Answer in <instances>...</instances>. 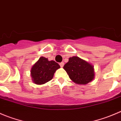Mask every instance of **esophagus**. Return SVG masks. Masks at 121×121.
Segmentation results:
<instances>
[{
  "label": "esophagus",
  "mask_w": 121,
  "mask_h": 121,
  "mask_svg": "<svg viewBox=\"0 0 121 121\" xmlns=\"http://www.w3.org/2000/svg\"><path fill=\"white\" fill-rule=\"evenodd\" d=\"M59 65H60L61 68H62V67H63V66H64V63H63V62H61V63H59Z\"/></svg>",
  "instance_id": "1"
}]
</instances>
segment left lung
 <instances>
[{
  "label": "left lung",
  "instance_id": "8db88e82",
  "mask_svg": "<svg viewBox=\"0 0 121 121\" xmlns=\"http://www.w3.org/2000/svg\"><path fill=\"white\" fill-rule=\"evenodd\" d=\"M69 77L76 84L86 85L95 77L94 66L78 56L69 58L63 66Z\"/></svg>",
  "mask_w": 121,
  "mask_h": 121
}]
</instances>
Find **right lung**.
<instances>
[{
  "mask_svg": "<svg viewBox=\"0 0 121 121\" xmlns=\"http://www.w3.org/2000/svg\"><path fill=\"white\" fill-rule=\"evenodd\" d=\"M60 67L54 60L40 57L31 68L30 75L32 81L36 85H42L51 81L55 72Z\"/></svg>",
  "mask_w": 121,
  "mask_h": 121,
  "instance_id": "right-lung-1",
  "label": "right lung"
}]
</instances>
